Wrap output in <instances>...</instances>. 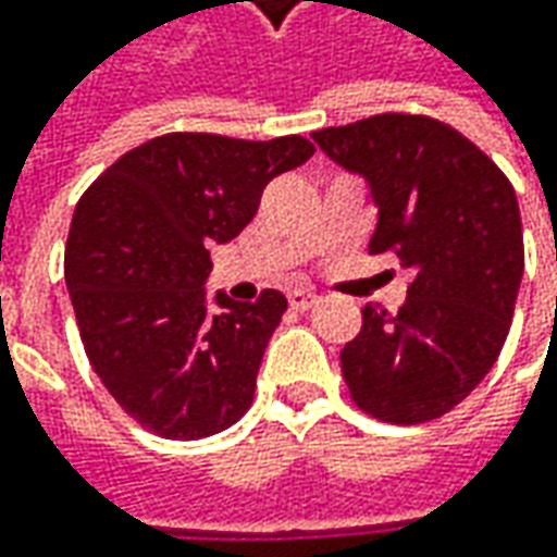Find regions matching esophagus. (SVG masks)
Returning <instances> with one entry per match:
<instances>
[{"label":"esophagus","mask_w":557,"mask_h":557,"mask_svg":"<svg viewBox=\"0 0 557 557\" xmlns=\"http://www.w3.org/2000/svg\"><path fill=\"white\" fill-rule=\"evenodd\" d=\"M288 304H290V310L307 312L312 304H315V294H312V290H290Z\"/></svg>","instance_id":"obj_1"}]
</instances>
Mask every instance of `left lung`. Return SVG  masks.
<instances>
[{
	"label": "left lung",
	"mask_w": 557,
	"mask_h": 557,
	"mask_svg": "<svg viewBox=\"0 0 557 557\" xmlns=\"http://www.w3.org/2000/svg\"><path fill=\"white\" fill-rule=\"evenodd\" d=\"M312 139L369 185V253L416 272L399 312L369 304L341 350L350 396L391 424L440 418L481 384L508 337L524 275L515 188L474 141L418 114H377Z\"/></svg>",
	"instance_id": "obj_1"
}]
</instances>
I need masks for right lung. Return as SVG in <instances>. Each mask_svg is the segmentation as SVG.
<instances>
[{"label": "right lung", "mask_w": 557, "mask_h": 557, "mask_svg": "<svg viewBox=\"0 0 557 557\" xmlns=\"http://www.w3.org/2000/svg\"><path fill=\"white\" fill-rule=\"evenodd\" d=\"M304 136L269 141L170 133L114 161L86 188L64 282L92 369L126 416L166 440L232 428L288 310L282 290L207 297L210 247L245 228L275 176L312 158Z\"/></svg>", "instance_id": "right-lung-1"}]
</instances>
